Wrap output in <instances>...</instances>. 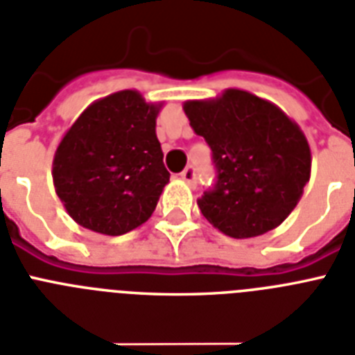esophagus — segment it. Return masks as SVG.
<instances>
[{
	"mask_svg": "<svg viewBox=\"0 0 355 355\" xmlns=\"http://www.w3.org/2000/svg\"><path fill=\"white\" fill-rule=\"evenodd\" d=\"M180 178H182L186 184H189V186H195V169H193L191 166L186 168L182 173H180Z\"/></svg>",
	"mask_w": 355,
	"mask_h": 355,
	"instance_id": "esophagus-1",
	"label": "esophagus"
}]
</instances>
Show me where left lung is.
Segmentation results:
<instances>
[{"instance_id": "obj_1", "label": "left lung", "mask_w": 355, "mask_h": 355, "mask_svg": "<svg viewBox=\"0 0 355 355\" xmlns=\"http://www.w3.org/2000/svg\"><path fill=\"white\" fill-rule=\"evenodd\" d=\"M182 107L195 132L206 138L217 168L215 189L197 202L207 223L233 239L281 226L312 171L301 128L275 103L243 89L187 100Z\"/></svg>"}]
</instances>
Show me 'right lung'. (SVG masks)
I'll use <instances>...</instances> for the list:
<instances>
[{
	"instance_id": "1",
	"label": "right lung",
	"mask_w": 355,
	"mask_h": 355,
	"mask_svg": "<svg viewBox=\"0 0 355 355\" xmlns=\"http://www.w3.org/2000/svg\"><path fill=\"white\" fill-rule=\"evenodd\" d=\"M162 105L125 89L91 103L67 129L53 182L74 223L116 237L151 217L169 182L157 138Z\"/></svg>"
}]
</instances>
